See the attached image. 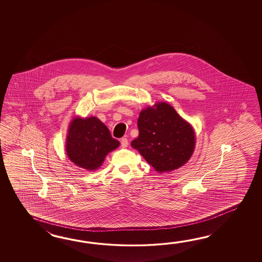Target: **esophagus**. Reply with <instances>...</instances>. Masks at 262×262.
I'll return each mask as SVG.
<instances>
[{
  "instance_id": "esophagus-1",
  "label": "esophagus",
  "mask_w": 262,
  "mask_h": 262,
  "mask_svg": "<svg viewBox=\"0 0 262 262\" xmlns=\"http://www.w3.org/2000/svg\"><path fill=\"white\" fill-rule=\"evenodd\" d=\"M121 146L123 148H126L128 146V139H126V138H123V139H121Z\"/></svg>"
}]
</instances>
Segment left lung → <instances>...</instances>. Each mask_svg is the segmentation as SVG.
<instances>
[{
    "mask_svg": "<svg viewBox=\"0 0 262 262\" xmlns=\"http://www.w3.org/2000/svg\"><path fill=\"white\" fill-rule=\"evenodd\" d=\"M139 137L131 142L156 171H171L190 159L195 149V132L189 123L165 102L141 111Z\"/></svg>",
    "mask_w": 262,
    "mask_h": 262,
    "instance_id": "left-lung-1",
    "label": "left lung"
}]
</instances>
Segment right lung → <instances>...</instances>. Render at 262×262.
Returning a JSON list of instances; mask_svg holds the SVG:
<instances>
[{"mask_svg":"<svg viewBox=\"0 0 262 262\" xmlns=\"http://www.w3.org/2000/svg\"><path fill=\"white\" fill-rule=\"evenodd\" d=\"M110 130L98 118H75L69 125L66 150L69 159L78 167L95 170L106 155L119 147Z\"/></svg>","mask_w":262,"mask_h":262,"instance_id":"add662e5","label":"right lung"}]
</instances>
